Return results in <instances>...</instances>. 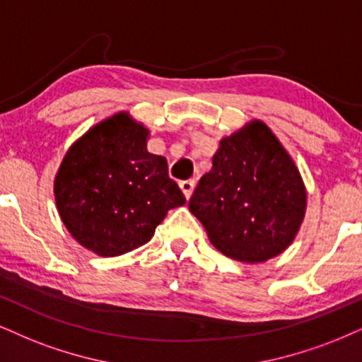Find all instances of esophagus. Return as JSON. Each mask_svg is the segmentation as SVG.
Here are the masks:
<instances>
[{"label": "esophagus", "instance_id": "1", "mask_svg": "<svg viewBox=\"0 0 362 362\" xmlns=\"http://www.w3.org/2000/svg\"><path fill=\"white\" fill-rule=\"evenodd\" d=\"M180 188H181V191H182V194H185V198L189 199L191 194H193V189H194V181H193V180L181 181V182H180Z\"/></svg>", "mask_w": 362, "mask_h": 362}]
</instances>
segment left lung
Returning <instances> with one entry per match:
<instances>
[{"mask_svg": "<svg viewBox=\"0 0 362 362\" xmlns=\"http://www.w3.org/2000/svg\"><path fill=\"white\" fill-rule=\"evenodd\" d=\"M307 208L298 168L262 120L223 137L189 199L209 242L245 263L270 260L292 245Z\"/></svg>", "mask_w": 362, "mask_h": 362, "instance_id": "8db88e82", "label": "left lung"}]
</instances>
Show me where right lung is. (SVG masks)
Here are the masks:
<instances>
[{
  "label": "right lung",
  "instance_id": "1",
  "mask_svg": "<svg viewBox=\"0 0 362 362\" xmlns=\"http://www.w3.org/2000/svg\"><path fill=\"white\" fill-rule=\"evenodd\" d=\"M149 129L119 112L95 124L66 151L55 176L58 215L77 242L119 257L153 238L171 208L186 203L168 160L147 151Z\"/></svg>",
  "mask_w": 362,
  "mask_h": 362
}]
</instances>
